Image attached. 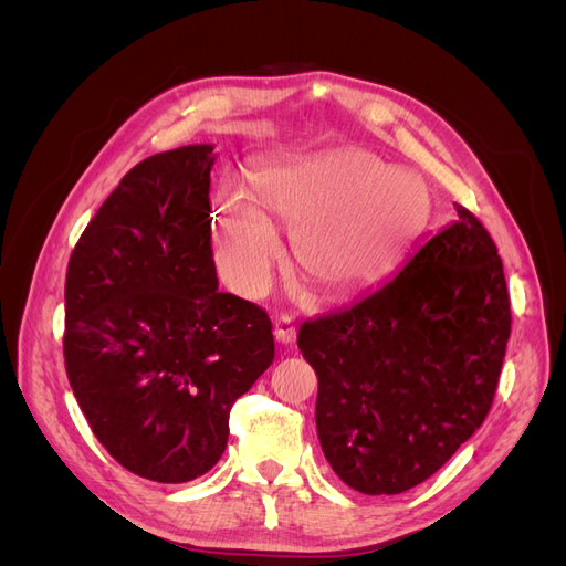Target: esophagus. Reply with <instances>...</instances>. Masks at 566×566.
<instances>
[{"label": "esophagus", "instance_id": "esophagus-1", "mask_svg": "<svg viewBox=\"0 0 566 566\" xmlns=\"http://www.w3.org/2000/svg\"><path fill=\"white\" fill-rule=\"evenodd\" d=\"M273 337H276L279 345H293L295 342V325L290 316H276L273 321Z\"/></svg>", "mask_w": 566, "mask_h": 566}]
</instances>
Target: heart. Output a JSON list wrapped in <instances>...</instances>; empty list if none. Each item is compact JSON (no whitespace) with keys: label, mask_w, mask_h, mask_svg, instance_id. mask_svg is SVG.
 I'll return each instance as SVG.
<instances>
[{"label":"heart","mask_w":566,"mask_h":566,"mask_svg":"<svg viewBox=\"0 0 566 566\" xmlns=\"http://www.w3.org/2000/svg\"><path fill=\"white\" fill-rule=\"evenodd\" d=\"M254 202L227 184L212 229L217 269L233 290L260 295L283 256L279 224L293 238L304 279L333 293L364 285L397 264L432 210L427 179L389 167L368 150L260 165L250 177Z\"/></svg>","instance_id":"b5f03b06"}]
</instances>
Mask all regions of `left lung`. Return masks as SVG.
Returning <instances> with one entry per match:
<instances>
[{
  "label": "left lung",
  "instance_id": "left-lung-1",
  "mask_svg": "<svg viewBox=\"0 0 566 566\" xmlns=\"http://www.w3.org/2000/svg\"><path fill=\"white\" fill-rule=\"evenodd\" d=\"M455 212L385 285L300 328L321 449L354 491L422 484L493 403L512 321L503 262L482 221Z\"/></svg>",
  "mask_w": 566,
  "mask_h": 566
}]
</instances>
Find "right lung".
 <instances>
[{
    "label": "right lung",
    "instance_id": "obj_1",
    "mask_svg": "<svg viewBox=\"0 0 566 566\" xmlns=\"http://www.w3.org/2000/svg\"><path fill=\"white\" fill-rule=\"evenodd\" d=\"M212 144L123 177L71 254L63 356L92 432L125 470L184 484L217 465L238 397L273 361L260 306L219 293Z\"/></svg>",
    "mask_w": 566,
    "mask_h": 566
}]
</instances>
